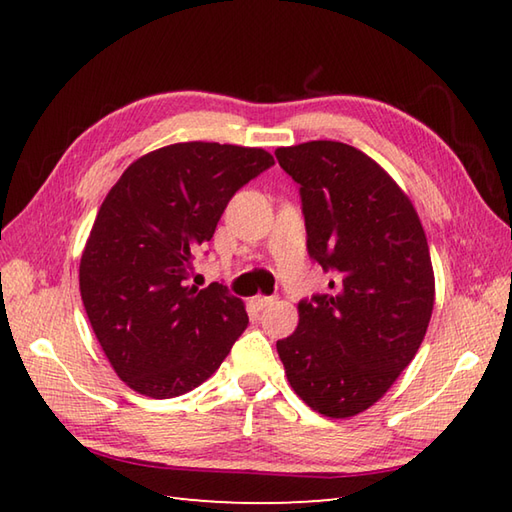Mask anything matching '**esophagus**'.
<instances>
[{
    "label": "esophagus",
    "instance_id": "obj_1",
    "mask_svg": "<svg viewBox=\"0 0 512 512\" xmlns=\"http://www.w3.org/2000/svg\"><path fill=\"white\" fill-rule=\"evenodd\" d=\"M273 301H275L273 297H264V295H257V297L250 299V303H253V306H255L257 310H264V308H268L270 303H273Z\"/></svg>",
    "mask_w": 512,
    "mask_h": 512
}]
</instances>
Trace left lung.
I'll list each match as a JSON object with an SVG mask.
<instances>
[{"label":"left lung","instance_id":"8db88e82","mask_svg":"<svg viewBox=\"0 0 512 512\" xmlns=\"http://www.w3.org/2000/svg\"><path fill=\"white\" fill-rule=\"evenodd\" d=\"M275 156L299 184L308 255L334 273L328 295L299 301L297 330L277 352L308 407L350 418L385 396L427 334V237L407 195L356 147L310 140Z\"/></svg>","mask_w":512,"mask_h":512}]
</instances>
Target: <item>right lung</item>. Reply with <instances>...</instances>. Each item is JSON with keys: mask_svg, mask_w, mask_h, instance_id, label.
I'll use <instances>...</instances> for the list:
<instances>
[{"mask_svg": "<svg viewBox=\"0 0 512 512\" xmlns=\"http://www.w3.org/2000/svg\"><path fill=\"white\" fill-rule=\"evenodd\" d=\"M273 165L264 149L195 140L138 158L107 193L81 257V299L107 361L138 394H187L246 330L242 299L187 277L226 204Z\"/></svg>", "mask_w": 512, "mask_h": 512, "instance_id": "1", "label": "right lung"}]
</instances>
